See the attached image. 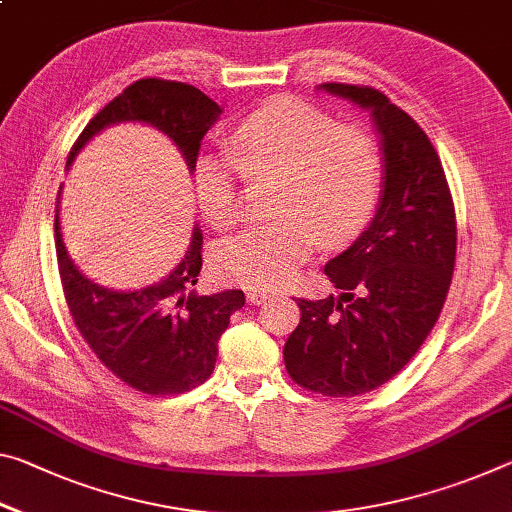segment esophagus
<instances>
[{
    "mask_svg": "<svg viewBox=\"0 0 512 512\" xmlns=\"http://www.w3.org/2000/svg\"><path fill=\"white\" fill-rule=\"evenodd\" d=\"M246 298H248L250 305H259V303H264L266 298H271V294H269V291H264V289L250 287V289L246 291Z\"/></svg>",
    "mask_w": 512,
    "mask_h": 512,
    "instance_id": "obj_1",
    "label": "esophagus"
}]
</instances>
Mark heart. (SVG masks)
<instances>
[{
  "label": "heart",
  "instance_id": "b5f03b06",
  "mask_svg": "<svg viewBox=\"0 0 512 512\" xmlns=\"http://www.w3.org/2000/svg\"><path fill=\"white\" fill-rule=\"evenodd\" d=\"M232 157L209 154L193 173L198 205L214 227L237 223L239 168L248 177H282L280 221L246 227L216 248L214 271L234 285H289L316 237L326 246L348 241L378 205L383 159L376 139L358 127H337L326 111L294 97L250 113L234 129Z\"/></svg>",
  "mask_w": 512,
  "mask_h": 512
}]
</instances>
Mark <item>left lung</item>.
<instances>
[{
    "label": "left lung",
    "mask_w": 512,
    "mask_h": 512,
    "mask_svg": "<svg viewBox=\"0 0 512 512\" xmlns=\"http://www.w3.org/2000/svg\"><path fill=\"white\" fill-rule=\"evenodd\" d=\"M319 91L369 111L383 182L371 223L323 266L339 296L298 298L285 367L316 394L358 396L394 378L433 330L456 264V212L442 161L408 113L369 86Z\"/></svg>",
    "instance_id": "8db88e82"
}]
</instances>
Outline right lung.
I'll use <instances>...</instances> for the list:
<instances>
[{
	"label": "right lung",
	"mask_w": 512,
	"mask_h": 512,
	"mask_svg": "<svg viewBox=\"0 0 512 512\" xmlns=\"http://www.w3.org/2000/svg\"><path fill=\"white\" fill-rule=\"evenodd\" d=\"M223 109L196 86L166 79H139L127 86L86 125L72 145L68 168L102 129L141 123L159 129L189 166L196 170L205 134ZM61 196V191H59ZM56 259L63 294L75 326L104 367L143 394H182L212 376L218 339L241 310L246 296L239 289L198 296L193 285L202 269V232L193 227L180 264L154 285L109 289L79 269L63 243L59 205L54 218Z\"/></svg>",
	"instance_id": "obj_1"
}]
</instances>
